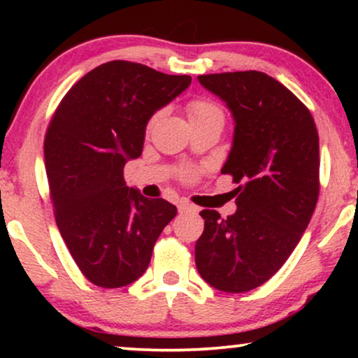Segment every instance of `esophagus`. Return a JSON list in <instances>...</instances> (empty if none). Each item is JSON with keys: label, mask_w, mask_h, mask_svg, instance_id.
Returning <instances> with one entry per match:
<instances>
[{"label": "esophagus", "mask_w": 358, "mask_h": 358, "mask_svg": "<svg viewBox=\"0 0 358 358\" xmlns=\"http://www.w3.org/2000/svg\"><path fill=\"white\" fill-rule=\"evenodd\" d=\"M197 212H199L197 207L192 203H189L187 200H182V202L179 203V213H197Z\"/></svg>", "instance_id": "34e87169"}]
</instances>
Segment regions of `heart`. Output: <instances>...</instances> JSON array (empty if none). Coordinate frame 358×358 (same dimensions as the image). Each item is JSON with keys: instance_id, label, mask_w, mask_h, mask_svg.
<instances>
[{"instance_id": "1", "label": "heart", "mask_w": 358, "mask_h": 358, "mask_svg": "<svg viewBox=\"0 0 358 358\" xmlns=\"http://www.w3.org/2000/svg\"><path fill=\"white\" fill-rule=\"evenodd\" d=\"M187 114H189V119H195V117H205V115H210V114H220V110L212 104V102L192 101L187 106ZM184 176H185V178H192V173H190V171H185Z\"/></svg>"}]
</instances>
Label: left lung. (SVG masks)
<instances>
[{"label": "left lung", "instance_id": "left-lung-1", "mask_svg": "<svg viewBox=\"0 0 358 358\" xmlns=\"http://www.w3.org/2000/svg\"><path fill=\"white\" fill-rule=\"evenodd\" d=\"M199 83L233 115L222 173L239 187L228 218L200 212L195 266L217 290L249 292L285 264L310 223L320 195V136L306 106L266 73L202 75Z\"/></svg>", "mask_w": 358, "mask_h": 358}]
</instances>
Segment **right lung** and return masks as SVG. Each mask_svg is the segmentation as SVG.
Here are the masks:
<instances>
[{"label":"right lung","mask_w":358,"mask_h":358,"mask_svg":"<svg viewBox=\"0 0 358 358\" xmlns=\"http://www.w3.org/2000/svg\"><path fill=\"white\" fill-rule=\"evenodd\" d=\"M192 81L140 63L94 68L63 97L43 156L57 227L87 280L119 288L143 275L156 239L178 208L146 199L124 179L143 151L146 125Z\"/></svg>","instance_id":"add662e5"}]
</instances>
